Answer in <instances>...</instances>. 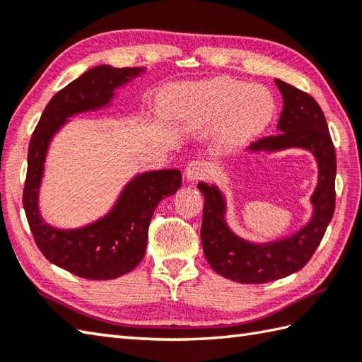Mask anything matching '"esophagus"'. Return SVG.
<instances>
[{"label": "esophagus", "mask_w": 362, "mask_h": 362, "mask_svg": "<svg viewBox=\"0 0 362 362\" xmlns=\"http://www.w3.org/2000/svg\"><path fill=\"white\" fill-rule=\"evenodd\" d=\"M206 174H209V166L202 160H193L185 169V177L188 182L201 180Z\"/></svg>", "instance_id": "esophagus-1"}]
</instances>
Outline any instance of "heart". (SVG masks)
Returning a JSON list of instances; mask_svg holds the SVG:
<instances>
[{
	"label": "heart",
	"mask_w": 362,
	"mask_h": 362,
	"mask_svg": "<svg viewBox=\"0 0 362 362\" xmlns=\"http://www.w3.org/2000/svg\"><path fill=\"white\" fill-rule=\"evenodd\" d=\"M168 110L196 124L218 121L222 144L238 146L263 130L272 118L274 104L264 90L221 78L196 86H182L163 96Z\"/></svg>",
	"instance_id": "heart-1"
}]
</instances>
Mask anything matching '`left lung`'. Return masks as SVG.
Here are the masks:
<instances>
[{
    "label": "left lung",
    "mask_w": 362,
    "mask_h": 362,
    "mask_svg": "<svg viewBox=\"0 0 362 362\" xmlns=\"http://www.w3.org/2000/svg\"><path fill=\"white\" fill-rule=\"evenodd\" d=\"M283 96L280 134L263 136L250 151H281L302 148L314 153L319 165V182L311 197L313 219L286 240L253 244L236 236L227 227L226 201L214 185L201 182L205 197L201 240L205 258L214 272L238 283L261 284L284 279L300 271L316 252L333 218L336 204V152L325 115L311 95L275 79Z\"/></svg>",
    "instance_id": "obj_1"
}]
</instances>
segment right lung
Masks as SVG:
<instances>
[{"label":"right lung","mask_w":362,"mask_h":362,"mask_svg":"<svg viewBox=\"0 0 362 362\" xmlns=\"http://www.w3.org/2000/svg\"><path fill=\"white\" fill-rule=\"evenodd\" d=\"M144 68L95 66L52 96L30 136L23 206L38 249L52 264L82 279L112 280L132 271L143 259L148 230L158 202L182 185L179 169L138 174L122 189L109 214L82 228L60 230L43 222L38 211L46 151L54 134L76 113L107 105L113 90L124 86Z\"/></svg>","instance_id":"right-lung-1"}]
</instances>
